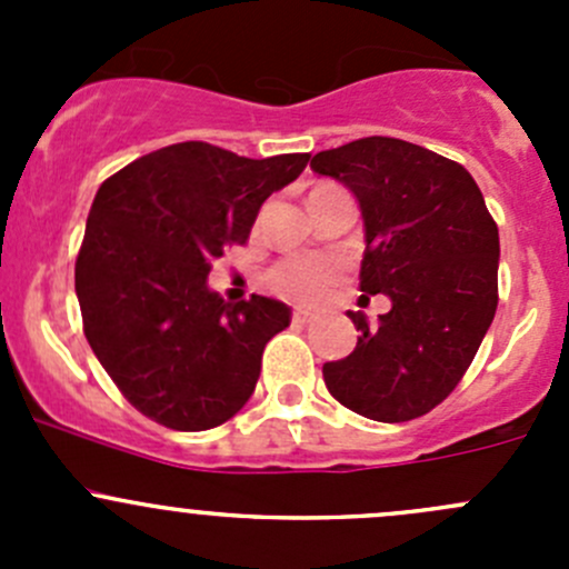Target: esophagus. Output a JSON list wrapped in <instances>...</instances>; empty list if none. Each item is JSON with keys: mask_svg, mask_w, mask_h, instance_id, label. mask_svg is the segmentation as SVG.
<instances>
[{"mask_svg": "<svg viewBox=\"0 0 569 569\" xmlns=\"http://www.w3.org/2000/svg\"><path fill=\"white\" fill-rule=\"evenodd\" d=\"M291 319H295V325H308V321H313V313L295 311V313H291Z\"/></svg>", "mask_w": 569, "mask_h": 569, "instance_id": "1", "label": "esophagus"}]
</instances>
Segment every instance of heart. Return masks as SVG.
<instances>
[{
  "label": "heart",
  "mask_w": 569,
  "mask_h": 569,
  "mask_svg": "<svg viewBox=\"0 0 569 569\" xmlns=\"http://www.w3.org/2000/svg\"><path fill=\"white\" fill-rule=\"evenodd\" d=\"M341 258L327 252H302V256L280 258L267 272V289L289 302L313 306L330 291L341 272Z\"/></svg>",
  "instance_id": "b5f03b06"
}]
</instances>
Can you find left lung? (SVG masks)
<instances>
[{
  "instance_id": "1",
  "label": "left lung",
  "mask_w": 569,
  "mask_h": 569,
  "mask_svg": "<svg viewBox=\"0 0 569 569\" xmlns=\"http://www.w3.org/2000/svg\"><path fill=\"white\" fill-rule=\"evenodd\" d=\"M311 170L352 189L363 211L360 300L391 311L358 347L321 366L327 391L371 421L401 423L440 405L479 352L498 306V226L460 162L429 148L363 137L319 151Z\"/></svg>"
}]
</instances>
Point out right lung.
<instances>
[{
  "label": "right lung",
  "mask_w": 569,
  "mask_h": 569,
  "mask_svg": "<svg viewBox=\"0 0 569 569\" xmlns=\"http://www.w3.org/2000/svg\"><path fill=\"white\" fill-rule=\"evenodd\" d=\"M308 159H248L192 140L101 183L77 256L82 327L118 391L151 421L203 432L256 391L263 347L291 311L258 295L231 306L206 278Z\"/></svg>",
  "instance_id": "obj_1"
}]
</instances>
